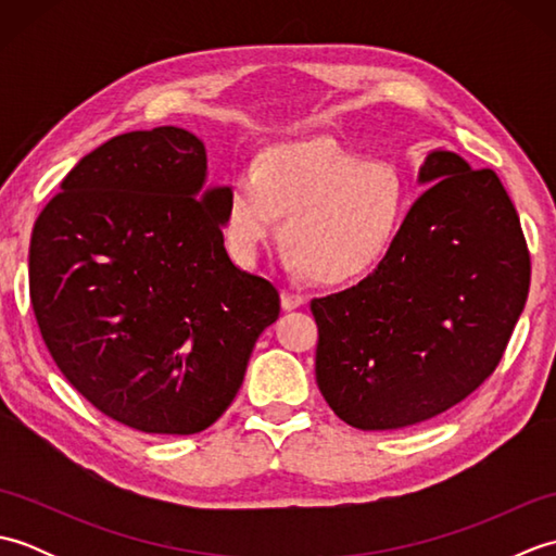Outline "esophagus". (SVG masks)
I'll return each instance as SVG.
<instances>
[{
  "instance_id": "esophagus-1",
  "label": "esophagus",
  "mask_w": 556,
  "mask_h": 556,
  "mask_svg": "<svg viewBox=\"0 0 556 556\" xmlns=\"http://www.w3.org/2000/svg\"><path fill=\"white\" fill-rule=\"evenodd\" d=\"M281 311H296L301 308V305L305 303V296H301V293H291V291H281Z\"/></svg>"
}]
</instances>
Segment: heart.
<instances>
[{"mask_svg": "<svg viewBox=\"0 0 556 556\" xmlns=\"http://www.w3.org/2000/svg\"><path fill=\"white\" fill-rule=\"evenodd\" d=\"M279 217H287L285 263L320 285H346L392 253L406 186L389 164L365 162L329 138L279 143L229 184L222 236L236 263H255Z\"/></svg>", "mask_w": 556, "mask_h": 556, "instance_id": "b5f03b06", "label": "heart"}]
</instances>
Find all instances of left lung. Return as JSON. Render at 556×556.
Masks as SVG:
<instances>
[{
  "label": "left lung",
  "instance_id": "obj_1",
  "mask_svg": "<svg viewBox=\"0 0 556 556\" xmlns=\"http://www.w3.org/2000/svg\"><path fill=\"white\" fill-rule=\"evenodd\" d=\"M425 193L372 275L315 299V380L358 430L440 416L497 368L523 313L530 255L511 198L492 169L432 150Z\"/></svg>",
  "mask_w": 556,
  "mask_h": 556
}]
</instances>
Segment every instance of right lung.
Returning <instances> with one entry per match:
<instances>
[{
    "mask_svg": "<svg viewBox=\"0 0 556 556\" xmlns=\"http://www.w3.org/2000/svg\"><path fill=\"white\" fill-rule=\"evenodd\" d=\"M229 186L179 126L83 157L30 236V303L56 368L104 416L195 434L229 408L279 293L224 248Z\"/></svg>",
    "mask_w": 556,
    "mask_h": 556,
    "instance_id": "obj_1",
    "label": "right lung"
}]
</instances>
